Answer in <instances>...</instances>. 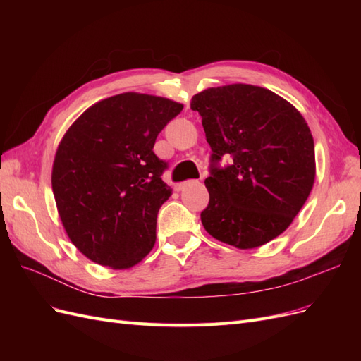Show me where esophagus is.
<instances>
[{
  "instance_id": "1",
  "label": "esophagus",
  "mask_w": 361,
  "mask_h": 361,
  "mask_svg": "<svg viewBox=\"0 0 361 361\" xmlns=\"http://www.w3.org/2000/svg\"><path fill=\"white\" fill-rule=\"evenodd\" d=\"M192 182H194V180H187V182H182V183L176 185V190H178V191H182L185 187H188V185H190V183H192Z\"/></svg>"
}]
</instances>
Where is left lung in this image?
<instances>
[{"label":"left lung","mask_w":361,"mask_h":361,"mask_svg":"<svg viewBox=\"0 0 361 361\" xmlns=\"http://www.w3.org/2000/svg\"><path fill=\"white\" fill-rule=\"evenodd\" d=\"M212 149L206 232L241 250L281 235L313 188L316 164L310 128L290 102L251 84L211 87L192 96ZM223 156L231 166L217 167Z\"/></svg>","instance_id":"obj_1"}]
</instances>
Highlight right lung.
I'll return each mask as SVG.
<instances>
[{"label":"right lung","instance_id":"right-lung-1","mask_svg":"<svg viewBox=\"0 0 361 361\" xmlns=\"http://www.w3.org/2000/svg\"><path fill=\"white\" fill-rule=\"evenodd\" d=\"M183 105L145 93L96 102L61 138L52 192L64 231L81 253L113 269L143 260L157 241V216L171 188L154 154L158 134Z\"/></svg>","mask_w":361,"mask_h":361}]
</instances>
